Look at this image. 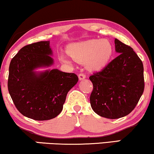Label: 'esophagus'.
<instances>
[{"label":"esophagus","mask_w":154,"mask_h":154,"mask_svg":"<svg viewBox=\"0 0 154 154\" xmlns=\"http://www.w3.org/2000/svg\"><path fill=\"white\" fill-rule=\"evenodd\" d=\"M85 77H86V75H85V73H79V80H81H81L85 79Z\"/></svg>","instance_id":"obj_1"}]
</instances>
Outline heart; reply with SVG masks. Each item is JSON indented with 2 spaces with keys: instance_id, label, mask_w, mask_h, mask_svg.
I'll return each instance as SVG.
<instances>
[{
  "instance_id": "b5f03b06",
  "label": "heart",
  "mask_w": 154,
  "mask_h": 154,
  "mask_svg": "<svg viewBox=\"0 0 154 154\" xmlns=\"http://www.w3.org/2000/svg\"><path fill=\"white\" fill-rule=\"evenodd\" d=\"M67 52L73 60L79 62H85L88 68L99 70L109 62L113 48L107 40L92 39L71 44L67 48ZM60 59L62 62L71 64L70 59L64 54H61Z\"/></svg>"
}]
</instances>
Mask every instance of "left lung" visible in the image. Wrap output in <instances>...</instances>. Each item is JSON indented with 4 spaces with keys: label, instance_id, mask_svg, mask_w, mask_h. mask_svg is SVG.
<instances>
[{
    "label": "left lung",
    "instance_id": "left-lung-1",
    "mask_svg": "<svg viewBox=\"0 0 154 154\" xmlns=\"http://www.w3.org/2000/svg\"><path fill=\"white\" fill-rule=\"evenodd\" d=\"M115 47L119 55L89 78L93 85L90 97L92 109L110 119L132 112L144 90L142 60L130 46L116 38Z\"/></svg>",
    "mask_w": 154,
    "mask_h": 154
}]
</instances>
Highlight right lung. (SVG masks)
<instances>
[{
    "label": "right lung",
    "mask_w": 154,
    "mask_h": 154,
    "mask_svg": "<svg viewBox=\"0 0 154 154\" xmlns=\"http://www.w3.org/2000/svg\"><path fill=\"white\" fill-rule=\"evenodd\" d=\"M49 41L25 45L12 59L8 88L14 106L24 116L35 121L54 119L62 111L68 92L79 81L77 75L58 69L37 73L53 60Z\"/></svg>",
    "instance_id": "obj_1"
}]
</instances>
